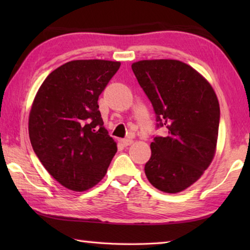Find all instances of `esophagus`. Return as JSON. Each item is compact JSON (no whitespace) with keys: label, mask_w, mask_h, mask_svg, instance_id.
Returning <instances> with one entry per match:
<instances>
[{"label":"esophagus","mask_w":250,"mask_h":250,"mask_svg":"<svg viewBox=\"0 0 250 250\" xmlns=\"http://www.w3.org/2000/svg\"><path fill=\"white\" fill-rule=\"evenodd\" d=\"M120 142L122 143V146H130V145H132L133 140H132V139H121Z\"/></svg>","instance_id":"1"}]
</instances>
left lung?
I'll return each instance as SVG.
<instances>
[{
  "label": "left lung",
  "instance_id": "1",
  "mask_svg": "<svg viewBox=\"0 0 250 250\" xmlns=\"http://www.w3.org/2000/svg\"><path fill=\"white\" fill-rule=\"evenodd\" d=\"M132 70L153 105L158 126L167 137H155L145 172L164 193L184 191L200 179L216 152L219 104L211 84L176 59H146Z\"/></svg>",
  "mask_w": 250,
  "mask_h": 250
}]
</instances>
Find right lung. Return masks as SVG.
Returning a JSON list of instances; mask_svg holds the SVG:
<instances>
[{
	"instance_id": "right-lung-1",
	"label": "right lung",
	"mask_w": 250,
	"mask_h": 250,
	"mask_svg": "<svg viewBox=\"0 0 250 250\" xmlns=\"http://www.w3.org/2000/svg\"><path fill=\"white\" fill-rule=\"evenodd\" d=\"M120 62L78 59L50 73L28 117L33 150L64 188L83 192L104 179L117 152L104 129L98 98Z\"/></svg>"
}]
</instances>
